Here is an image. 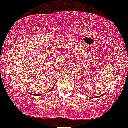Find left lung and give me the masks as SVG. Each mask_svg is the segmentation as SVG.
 Instances as JSON below:
<instances>
[{"mask_svg": "<svg viewBox=\"0 0 128 128\" xmlns=\"http://www.w3.org/2000/svg\"><path fill=\"white\" fill-rule=\"evenodd\" d=\"M101 96H102V95H101ZM101 96H98V97H100ZM96 98H98V96H96Z\"/></svg>", "mask_w": 128, "mask_h": 128, "instance_id": "left-lung-1", "label": "left lung"}]
</instances>
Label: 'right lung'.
Returning a JSON list of instances; mask_svg holds the SVG:
<instances>
[{"label": "right lung", "instance_id": "add662e5", "mask_svg": "<svg viewBox=\"0 0 128 128\" xmlns=\"http://www.w3.org/2000/svg\"><path fill=\"white\" fill-rule=\"evenodd\" d=\"M52 89H53V88H52ZM50 90V91H51V90ZM32 95H34V94H32Z\"/></svg>", "mask_w": 128, "mask_h": 128}]
</instances>
